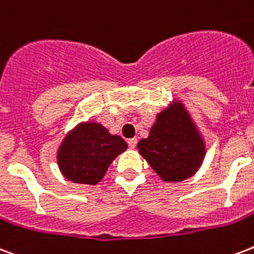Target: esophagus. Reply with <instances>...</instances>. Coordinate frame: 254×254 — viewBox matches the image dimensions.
I'll use <instances>...</instances> for the list:
<instances>
[{
  "instance_id": "obj_1",
  "label": "esophagus",
  "mask_w": 254,
  "mask_h": 254,
  "mask_svg": "<svg viewBox=\"0 0 254 254\" xmlns=\"http://www.w3.org/2000/svg\"><path fill=\"white\" fill-rule=\"evenodd\" d=\"M135 144H137V140L135 138H130V140H127V145H129V148L134 149Z\"/></svg>"
}]
</instances>
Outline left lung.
<instances>
[{
	"mask_svg": "<svg viewBox=\"0 0 254 254\" xmlns=\"http://www.w3.org/2000/svg\"><path fill=\"white\" fill-rule=\"evenodd\" d=\"M137 149L165 183H181L196 174L206 153L198 127L180 101L157 114L149 135L138 141Z\"/></svg>",
	"mask_w": 254,
	"mask_h": 254,
	"instance_id": "left-lung-1",
	"label": "left lung"
}]
</instances>
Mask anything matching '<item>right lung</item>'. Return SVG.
<instances>
[{
  "label": "right lung",
  "mask_w": 254,
  "mask_h": 254,
  "mask_svg": "<svg viewBox=\"0 0 254 254\" xmlns=\"http://www.w3.org/2000/svg\"><path fill=\"white\" fill-rule=\"evenodd\" d=\"M127 149L123 137L110 134L100 123L78 124L57 150L60 172L75 184L96 185L105 176L113 160Z\"/></svg>",
  "instance_id": "add662e5"
}]
</instances>
